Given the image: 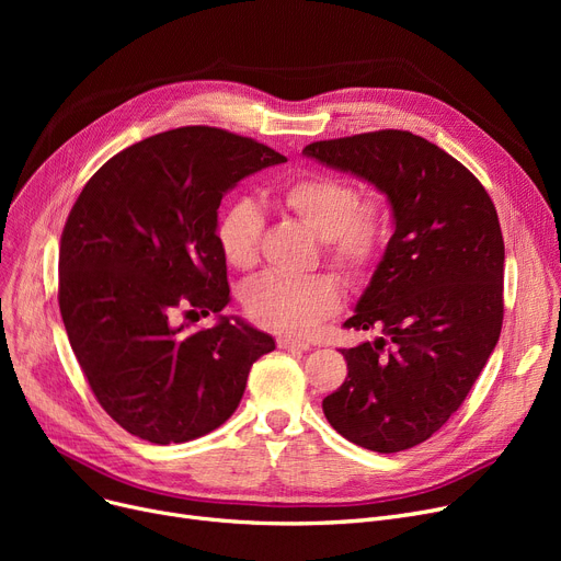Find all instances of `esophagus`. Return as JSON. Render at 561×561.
I'll list each match as a JSON object with an SVG mask.
<instances>
[{"label":"esophagus","mask_w":561,"mask_h":561,"mask_svg":"<svg viewBox=\"0 0 561 561\" xmlns=\"http://www.w3.org/2000/svg\"><path fill=\"white\" fill-rule=\"evenodd\" d=\"M277 347H279V350H309V343H307V341H300V339L279 336V339H277Z\"/></svg>","instance_id":"obj_1"}]
</instances>
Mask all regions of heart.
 Returning a JSON list of instances; mask_svg holds the SVG:
<instances>
[{"mask_svg": "<svg viewBox=\"0 0 561 561\" xmlns=\"http://www.w3.org/2000/svg\"><path fill=\"white\" fill-rule=\"evenodd\" d=\"M271 199L320 236L322 254L350 277L364 275L389 239V206L379 195H359L347 180L300 172L275 184ZM263 216L248 197L220 211L216 241L233 271H252L259 261ZM245 311L256 325L305 334L341 305V284L330 273L305 277L265 275L245 290Z\"/></svg>", "mask_w": 561, "mask_h": 561, "instance_id": "heart-1", "label": "heart"}]
</instances>
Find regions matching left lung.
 I'll use <instances>...</instances> for the list:
<instances>
[{
  "label": "left lung",
  "mask_w": 561,
  "mask_h": 561,
  "mask_svg": "<svg viewBox=\"0 0 561 561\" xmlns=\"http://www.w3.org/2000/svg\"><path fill=\"white\" fill-rule=\"evenodd\" d=\"M387 195L396 231L347 330L343 385L322 400L330 425L373 453H400L446 425L503 328L505 243L478 176L434 142L381 129L302 150Z\"/></svg>",
  "instance_id": "1"
}]
</instances>
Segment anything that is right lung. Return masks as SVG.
<instances>
[{
	"label": "right lung",
	"instance_id": "1",
	"mask_svg": "<svg viewBox=\"0 0 561 561\" xmlns=\"http://www.w3.org/2000/svg\"><path fill=\"white\" fill-rule=\"evenodd\" d=\"M286 157L216 127H180L108 159L79 193L61 233L58 307L75 357L106 414L157 446L220 427L273 336L229 305L216 241L222 195ZM216 312L186 333L173 313Z\"/></svg>",
	"mask_w": 561,
	"mask_h": 561
}]
</instances>
